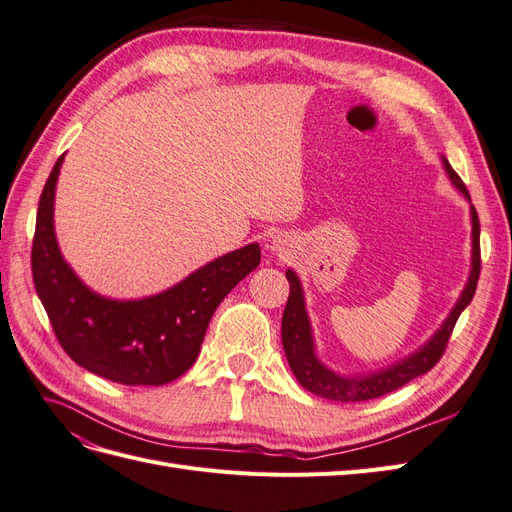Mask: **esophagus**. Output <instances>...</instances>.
<instances>
[{
  "label": "esophagus",
  "mask_w": 512,
  "mask_h": 512,
  "mask_svg": "<svg viewBox=\"0 0 512 512\" xmlns=\"http://www.w3.org/2000/svg\"><path fill=\"white\" fill-rule=\"evenodd\" d=\"M273 243H275V245H273V247H275V250H277V241H273Z\"/></svg>",
  "instance_id": "esophagus-1"
}]
</instances>
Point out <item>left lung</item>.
<instances>
[{
  "label": "left lung",
  "mask_w": 512,
  "mask_h": 512,
  "mask_svg": "<svg viewBox=\"0 0 512 512\" xmlns=\"http://www.w3.org/2000/svg\"><path fill=\"white\" fill-rule=\"evenodd\" d=\"M444 166H446L448 177H451V181L455 183V188L463 196L470 198L466 183L461 181V177L451 168V164L444 160ZM478 275H480V224H478V213L472 207V271H470V280H468V286L463 288L451 316H448L446 322L442 324V329L433 335L421 350L408 356V359L395 363L393 367H386V369L376 371V374H369V376L342 378V376L333 374L331 369H327L316 359L312 329H309V320L305 314L301 282L292 271H286L290 294H288V303H286L284 316H282V344H284L286 359H288L292 374L297 376L303 389L312 391L314 395H320L324 399H333V401H367V399H376V397H382L391 391H397L399 386H404L410 380L427 374V371L431 367H436V363L442 359V354L446 350L448 339H451V333L455 329L459 314L468 307V303L474 297Z\"/></svg>",
  "instance_id": "1"
}]
</instances>
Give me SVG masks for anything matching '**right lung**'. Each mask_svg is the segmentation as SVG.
Returning a JSON list of instances; mask_svg holds the SVG:
<instances>
[{
  "mask_svg": "<svg viewBox=\"0 0 512 512\" xmlns=\"http://www.w3.org/2000/svg\"><path fill=\"white\" fill-rule=\"evenodd\" d=\"M55 162L40 194L32 245V275L57 342L70 359L106 380L160 386L188 371L209 320L226 294L260 262L258 243L245 245L177 286L141 301H113L91 292L61 258L53 230Z\"/></svg>",
  "mask_w": 512,
  "mask_h": 512,
  "instance_id": "1",
  "label": "right lung"
}]
</instances>
